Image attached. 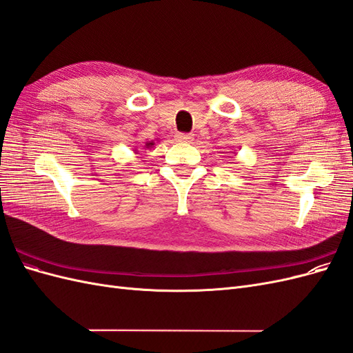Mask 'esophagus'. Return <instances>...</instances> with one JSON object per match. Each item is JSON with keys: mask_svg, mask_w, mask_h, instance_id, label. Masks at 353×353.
<instances>
[{"mask_svg": "<svg viewBox=\"0 0 353 353\" xmlns=\"http://www.w3.org/2000/svg\"><path fill=\"white\" fill-rule=\"evenodd\" d=\"M175 141H176L178 144L191 143V141H193V135H190V134H176V135H175Z\"/></svg>", "mask_w": 353, "mask_h": 353, "instance_id": "esophagus-1", "label": "esophagus"}]
</instances>
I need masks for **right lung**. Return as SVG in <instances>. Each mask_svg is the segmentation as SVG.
Masks as SVG:
<instances>
[{"instance_id":"right-lung-1","label":"right lung","mask_w":353,"mask_h":353,"mask_svg":"<svg viewBox=\"0 0 353 353\" xmlns=\"http://www.w3.org/2000/svg\"><path fill=\"white\" fill-rule=\"evenodd\" d=\"M145 145H147V147H152V145H154V143H153V141H152V143H147Z\"/></svg>"}]
</instances>
